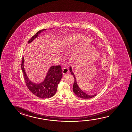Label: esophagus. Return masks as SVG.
<instances>
[{
	"instance_id": "esophagus-1",
	"label": "esophagus",
	"mask_w": 132,
	"mask_h": 132,
	"mask_svg": "<svg viewBox=\"0 0 132 132\" xmlns=\"http://www.w3.org/2000/svg\"><path fill=\"white\" fill-rule=\"evenodd\" d=\"M62 71H63V75H65V74H67V73L69 72V69L66 68H64L62 69Z\"/></svg>"
}]
</instances>
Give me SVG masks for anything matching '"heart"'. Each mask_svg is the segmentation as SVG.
<instances>
[{
    "mask_svg": "<svg viewBox=\"0 0 132 132\" xmlns=\"http://www.w3.org/2000/svg\"><path fill=\"white\" fill-rule=\"evenodd\" d=\"M80 37L78 34H73L66 36L62 39L60 44V48L61 51H64L69 47L75 43Z\"/></svg>",
    "mask_w": 132,
    "mask_h": 132,
    "instance_id": "obj_1",
    "label": "heart"
}]
</instances>
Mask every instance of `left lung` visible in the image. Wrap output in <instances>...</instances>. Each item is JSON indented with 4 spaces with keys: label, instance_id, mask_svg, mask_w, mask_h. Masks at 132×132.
I'll use <instances>...</instances> for the list:
<instances>
[{
    "label": "left lung",
    "instance_id": "1",
    "mask_svg": "<svg viewBox=\"0 0 132 132\" xmlns=\"http://www.w3.org/2000/svg\"><path fill=\"white\" fill-rule=\"evenodd\" d=\"M69 71L71 72V74L74 77V82L73 83V85L72 90H73V92L75 94L76 96H78V97L82 98V99H90L92 98L93 97L95 96L96 95V94L92 95H88V94H87L86 93H85V92H84L83 90H81V89L80 88L77 84L76 77L74 75V73L72 72V68L71 66L69 67Z\"/></svg>",
    "mask_w": 132,
    "mask_h": 132
}]
</instances>
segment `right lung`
<instances>
[{
  "instance_id": "1",
  "label": "right lung",
  "mask_w": 132,
  "mask_h": 132,
  "mask_svg": "<svg viewBox=\"0 0 132 132\" xmlns=\"http://www.w3.org/2000/svg\"><path fill=\"white\" fill-rule=\"evenodd\" d=\"M49 29L51 30L53 28ZM46 30V29H45L38 31L28 40V43H31L42 32ZM24 59L23 57L21 68L26 84L29 90L35 96L42 99L48 98L54 96L57 90L58 84L63 76L61 66L60 65L51 66L43 81L37 83L33 82L28 78L24 69Z\"/></svg>"
}]
</instances>
